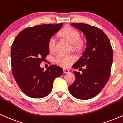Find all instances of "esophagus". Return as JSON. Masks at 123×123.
Returning <instances> with one entry per match:
<instances>
[{"label":"esophagus","instance_id":"obj_1","mask_svg":"<svg viewBox=\"0 0 123 123\" xmlns=\"http://www.w3.org/2000/svg\"><path fill=\"white\" fill-rule=\"evenodd\" d=\"M69 72V70L67 69H63V72H64L65 73H68Z\"/></svg>","mask_w":123,"mask_h":123}]
</instances>
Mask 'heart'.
<instances>
[{
	"mask_svg": "<svg viewBox=\"0 0 123 123\" xmlns=\"http://www.w3.org/2000/svg\"><path fill=\"white\" fill-rule=\"evenodd\" d=\"M60 35L68 42L71 43L73 50L79 51L82 50L85 46V41L84 39L80 38V34L79 31L70 26L65 28L61 32ZM55 43V37L54 36H51L48 43L49 50L50 51L54 50ZM53 60L58 65L63 68H67L74 61L75 58L71 54L66 55L63 54H58L54 57Z\"/></svg>",
	"mask_w": 123,
	"mask_h": 123,
	"instance_id": "obj_1",
	"label": "heart"
}]
</instances>
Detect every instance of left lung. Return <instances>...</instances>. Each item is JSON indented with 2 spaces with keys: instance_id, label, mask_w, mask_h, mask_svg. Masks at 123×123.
<instances>
[{
  "instance_id": "obj_1",
  "label": "left lung",
  "mask_w": 123,
  "mask_h": 123,
  "mask_svg": "<svg viewBox=\"0 0 123 123\" xmlns=\"http://www.w3.org/2000/svg\"><path fill=\"white\" fill-rule=\"evenodd\" d=\"M71 25L83 32L87 47L82 57L73 65V68L82 73L73 72L75 81L69 86V91L76 98L89 99L98 95L108 82L113 49L108 36L99 28L83 23Z\"/></svg>"
}]
</instances>
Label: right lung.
<instances>
[{
	"instance_id": "1",
	"label": "right lung",
	"mask_w": 123,
	"mask_h": 123,
	"mask_svg": "<svg viewBox=\"0 0 123 123\" xmlns=\"http://www.w3.org/2000/svg\"><path fill=\"white\" fill-rule=\"evenodd\" d=\"M63 24H42L28 27L18 33L12 44V69L18 86L26 95L42 98L49 95L56 77L63 74L62 69L55 65L46 70L40 64L49 54L50 38Z\"/></svg>"
}]
</instances>
